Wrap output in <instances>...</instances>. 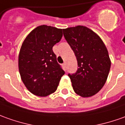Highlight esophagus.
<instances>
[{"mask_svg": "<svg viewBox=\"0 0 125 125\" xmlns=\"http://www.w3.org/2000/svg\"><path fill=\"white\" fill-rule=\"evenodd\" d=\"M62 66H63V67L64 68V69L66 70V68H67V67H66V63H63V64H62Z\"/></svg>", "mask_w": 125, "mask_h": 125, "instance_id": "34e87169", "label": "esophagus"}]
</instances>
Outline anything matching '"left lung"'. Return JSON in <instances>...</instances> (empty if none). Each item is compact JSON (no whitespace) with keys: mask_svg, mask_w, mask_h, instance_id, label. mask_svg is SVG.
<instances>
[{"mask_svg":"<svg viewBox=\"0 0 125 125\" xmlns=\"http://www.w3.org/2000/svg\"><path fill=\"white\" fill-rule=\"evenodd\" d=\"M63 35L77 61L76 73L68 74L75 93L92 97L107 80L111 61L107 48L99 35L84 26L63 29Z\"/></svg>","mask_w":125,"mask_h":125,"instance_id":"1","label":"left lung"}]
</instances>
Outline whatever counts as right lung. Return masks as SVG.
Returning <instances> with one entry per match:
<instances>
[{
    "mask_svg": "<svg viewBox=\"0 0 125 125\" xmlns=\"http://www.w3.org/2000/svg\"><path fill=\"white\" fill-rule=\"evenodd\" d=\"M62 37V29L41 25L33 29L22 43L19 71L25 86L35 95L46 97L54 93L64 74L52 50Z\"/></svg>",
    "mask_w": 125,
    "mask_h": 125,
    "instance_id": "obj_1",
    "label": "right lung"
}]
</instances>
